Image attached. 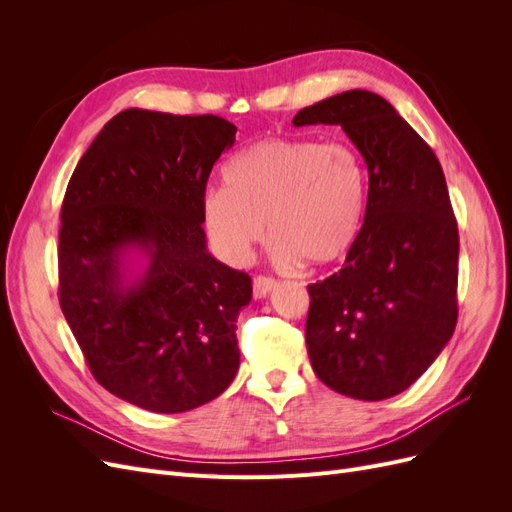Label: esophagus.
<instances>
[{"label": "esophagus", "instance_id": "1", "mask_svg": "<svg viewBox=\"0 0 512 512\" xmlns=\"http://www.w3.org/2000/svg\"><path fill=\"white\" fill-rule=\"evenodd\" d=\"M275 286H277V282L273 280V277H267V275H256V277H254V284H252V288H254V297H256V299H265L267 294H269Z\"/></svg>", "mask_w": 512, "mask_h": 512}]
</instances>
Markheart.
I'll return each instance as SVG.
<instances>
[{"mask_svg":"<svg viewBox=\"0 0 512 512\" xmlns=\"http://www.w3.org/2000/svg\"><path fill=\"white\" fill-rule=\"evenodd\" d=\"M226 188L203 198L205 230L226 260L243 262L269 235L280 262L327 267L359 239L367 166L350 143L265 138L224 168Z\"/></svg>","mask_w":512,"mask_h":512,"instance_id":"heart-1","label":"heart"}]
</instances>
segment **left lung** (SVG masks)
<instances>
[{
	"instance_id": "left-lung-1",
	"label": "left lung",
	"mask_w": 512,
	"mask_h": 512,
	"mask_svg": "<svg viewBox=\"0 0 512 512\" xmlns=\"http://www.w3.org/2000/svg\"><path fill=\"white\" fill-rule=\"evenodd\" d=\"M342 126L367 164V211L344 267L309 284L307 354L329 389L406 391L453 337L459 232L436 153L382 96L352 89L294 115Z\"/></svg>"
}]
</instances>
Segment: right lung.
I'll list each match as a JSON object with an SVG mask.
<instances>
[{
    "label": "right lung",
    "mask_w": 512,
    "mask_h": 512,
    "mask_svg": "<svg viewBox=\"0 0 512 512\" xmlns=\"http://www.w3.org/2000/svg\"><path fill=\"white\" fill-rule=\"evenodd\" d=\"M235 134L218 115L128 108L83 153L61 205V312L94 378L149 412L194 410L237 376L252 277L215 260L203 230L207 179Z\"/></svg>",
    "instance_id": "add662e5"
}]
</instances>
